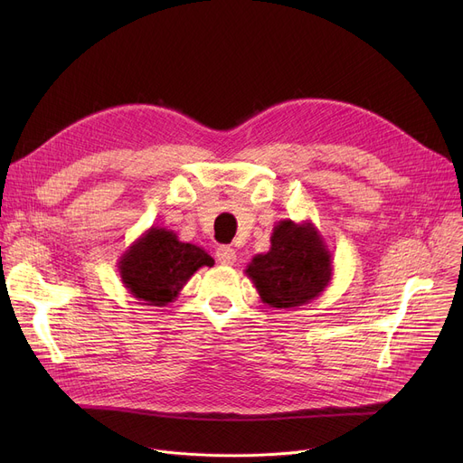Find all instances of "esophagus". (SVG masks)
Returning <instances> with one entry per match:
<instances>
[{
  "mask_svg": "<svg viewBox=\"0 0 463 463\" xmlns=\"http://www.w3.org/2000/svg\"><path fill=\"white\" fill-rule=\"evenodd\" d=\"M215 257H217L219 262L225 264V266H231V264L236 262V251L231 246H219L215 250Z\"/></svg>",
  "mask_w": 463,
  "mask_h": 463,
  "instance_id": "34e87169",
  "label": "esophagus"
}]
</instances>
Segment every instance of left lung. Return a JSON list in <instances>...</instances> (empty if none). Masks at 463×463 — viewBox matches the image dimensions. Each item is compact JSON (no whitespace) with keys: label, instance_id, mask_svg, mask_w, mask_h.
I'll list each match as a JSON object with an SVG mask.
<instances>
[{"label":"left lung","instance_id":"1","mask_svg":"<svg viewBox=\"0 0 463 463\" xmlns=\"http://www.w3.org/2000/svg\"><path fill=\"white\" fill-rule=\"evenodd\" d=\"M262 304L293 309L325 293L334 276L332 253L311 222L281 219L270 236V250L246 266Z\"/></svg>","mask_w":463,"mask_h":463}]
</instances>
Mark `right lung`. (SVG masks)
<instances>
[{
	"label": "right lung",
	"instance_id": "1",
	"mask_svg": "<svg viewBox=\"0 0 463 463\" xmlns=\"http://www.w3.org/2000/svg\"><path fill=\"white\" fill-rule=\"evenodd\" d=\"M213 259L199 246L182 241L175 231L150 227L121 253L118 272L129 293L148 306L175 302L184 285Z\"/></svg>",
	"mask_w": 463,
	"mask_h": 463
}]
</instances>
